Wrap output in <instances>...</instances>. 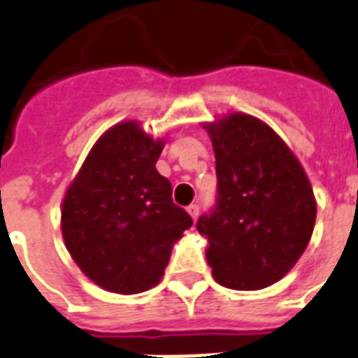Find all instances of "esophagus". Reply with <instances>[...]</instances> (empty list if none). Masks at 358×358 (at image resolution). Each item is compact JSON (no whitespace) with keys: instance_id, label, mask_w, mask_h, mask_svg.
<instances>
[{"instance_id":"1","label":"esophagus","mask_w":358,"mask_h":358,"mask_svg":"<svg viewBox=\"0 0 358 358\" xmlns=\"http://www.w3.org/2000/svg\"><path fill=\"white\" fill-rule=\"evenodd\" d=\"M187 211H189V215H190V217H192V220L198 219V215H200V208H198L196 203L189 206V208H187Z\"/></svg>"}]
</instances>
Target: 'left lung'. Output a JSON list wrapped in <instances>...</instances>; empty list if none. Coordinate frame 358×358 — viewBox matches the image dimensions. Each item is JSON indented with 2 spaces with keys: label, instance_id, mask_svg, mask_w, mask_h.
I'll return each instance as SVG.
<instances>
[{
  "label": "left lung",
  "instance_id": "1",
  "mask_svg": "<svg viewBox=\"0 0 358 358\" xmlns=\"http://www.w3.org/2000/svg\"><path fill=\"white\" fill-rule=\"evenodd\" d=\"M215 150L217 206L196 228L215 281L259 291L289 273L310 243L317 201L310 179L270 126L245 113L203 124Z\"/></svg>",
  "mask_w": 358,
  "mask_h": 358
}]
</instances>
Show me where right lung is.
I'll use <instances>...</instances> for the list:
<instances>
[{
  "label": "right lung",
  "instance_id": "add662e5",
  "mask_svg": "<svg viewBox=\"0 0 358 358\" xmlns=\"http://www.w3.org/2000/svg\"><path fill=\"white\" fill-rule=\"evenodd\" d=\"M166 141L138 120L118 122L94 143L62 201V236L80 271L118 294L149 291L162 279L190 215L158 173Z\"/></svg>",
  "mask_w": 358,
  "mask_h": 358
}]
</instances>
